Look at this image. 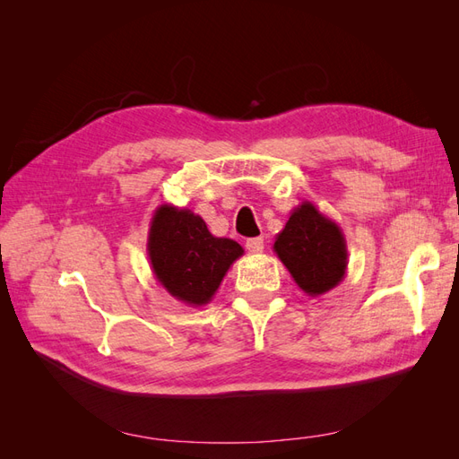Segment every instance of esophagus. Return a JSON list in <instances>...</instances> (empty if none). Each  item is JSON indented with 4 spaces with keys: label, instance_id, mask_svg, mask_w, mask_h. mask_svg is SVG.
Here are the masks:
<instances>
[{
    "label": "esophagus",
    "instance_id": "1",
    "mask_svg": "<svg viewBox=\"0 0 459 459\" xmlns=\"http://www.w3.org/2000/svg\"><path fill=\"white\" fill-rule=\"evenodd\" d=\"M247 251L251 255H260L264 251V239L262 238H255V239H248L247 241Z\"/></svg>",
    "mask_w": 459,
    "mask_h": 459
}]
</instances>
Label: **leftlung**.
Returning <instances> with one entry per match:
<instances>
[{
    "instance_id": "1",
    "label": "left lung",
    "mask_w": 459,
    "mask_h": 459,
    "mask_svg": "<svg viewBox=\"0 0 459 459\" xmlns=\"http://www.w3.org/2000/svg\"><path fill=\"white\" fill-rule=\"evenodd\" d=\"M273 253L308 297L335 289L349 266L342 230L310 201L293 208L285 228L275 235Z\"/></svg>"
}]
</instances>
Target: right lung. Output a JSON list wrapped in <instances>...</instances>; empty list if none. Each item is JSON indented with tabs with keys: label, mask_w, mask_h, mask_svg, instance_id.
I'll list each match as a JSON object with an SVG mask.
<instances>
[{
	"label": "right lung",
	"mask_w": 459,
	"mask_h": 459,
	"mask_svg": "<svg viewBox=\"0 0 459 459\" xmlns=\"http://www.w3.org/2000/svg\"><path fill=\"white\" fill-rule=\"evenodd\" d=\"M243 247L214 238L204 220L189 208L160 204L151 218L147 255L155 280L166 293L187 307H204Z\"/></svg>",
	"instance_id": "right-lung-1"
}]
</instances>
